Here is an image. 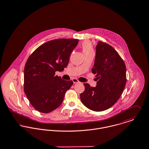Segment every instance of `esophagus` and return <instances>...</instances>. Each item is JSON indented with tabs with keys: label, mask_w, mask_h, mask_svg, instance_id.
I'll list each match as a JSON object with an SVG mask.
<instances>
[{
	"label": "esophagus",
	"mask_w": 149,
	"mask_h": 149,
	"mask_svg": "<svg viewBox=\"0 0 149 149\" xmlns=\"http://www.w3.org/2000/svg\"><path fill=\"white\" fill-rule=\"evenodd\" d=\"M72 82H73L74 83H78L79 82V81L77 79H76V78H73L72 79Z\"/></svg>",
	"instance_id": "obj_1"
}]
</instances>
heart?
<instances>
[{
  "instance_id": "heart-1",
  "label": "heart",
  "mask_w": 149,
  "mask_h": 149,
  "mask_svg": "<svg viewBox=\"0 0 149 149\" xmlns=\"http://www.w3.org/2000/svg\"><path fill=\"white\" fill-rule=\"evenodd\" d=\"M81 47H82L83 52L84 54L94 52L92 44H91V42L89 40H84L82 43Z\"/></svg>"
}]
</instances>
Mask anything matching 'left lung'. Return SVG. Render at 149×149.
I'll use <instances>...</instances> for the list:
<instances>
[{
	"label": "left lung",
	"mask_w": 149,
	"mask_h": 149,
	"mask_svg": "<svg viewBox=\"0 0 149 149\" xmlns=\"http://www.w3.org/2000/svg\"><path fill=\"white\" fill-rule=\"evenodd\" d=\"M92 72L97 77L96 87L84 83L85 90L80 95L83 104L95 111L106 110L119 99L126 83V68L116 51L99 41Z\"/></svg>",
	"instance_id": "left-lung-1"
}]
</instances>
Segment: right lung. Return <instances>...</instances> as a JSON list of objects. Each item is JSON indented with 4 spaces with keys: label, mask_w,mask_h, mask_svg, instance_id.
Here are the masks:
<instances>
[{
    "label": "right lung",
    "mask_w": 149,
    "mask_h": 149,
    "mask_svg": "<svg viewBox=\"0 0 149 149\" xmlns=\"http://www.w3.org/2000/svg\"><path fill=\"white\" fill-rule=\"evenodd\" d=\"M78 39H59L49 41L36 49L28 58L24 70V91L38 111L49 113L62 103L73 84L55 75L66 67Z\"/></svg>",
    "instance_id": "1"
}]
</instances>
